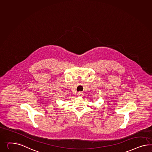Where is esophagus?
I'll return each instance as SVG.
<instances>
[{
    "mask_svg": "<svg viewBox=\"0 0 152 152\" xmlns=\"http://www.w3.org/2000/svg\"><path fill=\"white\" fill-rule=\"evenodd\" d=\"M77 96H78V97H82L83 96V94L81 92H80L77 94Z\"/></svg>",
    "mask_w": 152,
    "mask_h": 152,
    "instance_id": "1",
    "label": "esophagus"
}]
</instances>
